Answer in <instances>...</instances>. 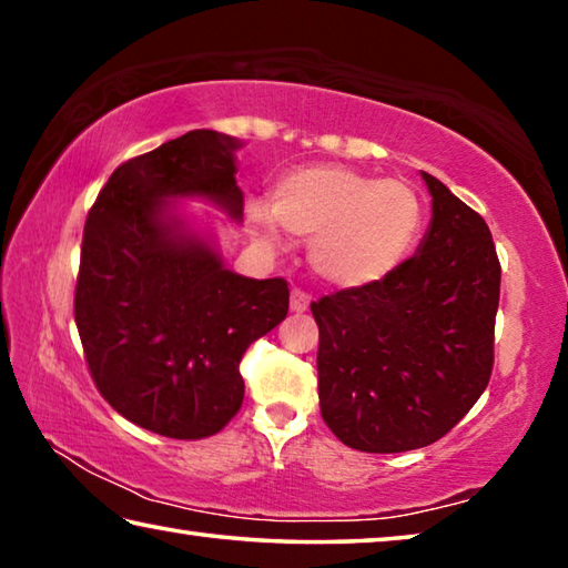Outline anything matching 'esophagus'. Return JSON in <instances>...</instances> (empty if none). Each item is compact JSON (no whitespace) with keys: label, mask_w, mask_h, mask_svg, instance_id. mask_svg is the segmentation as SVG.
Here are the masks:
<instances>
[{"label":"esophagus","mask_w":568,"mask_h":568,"mask_svg":"<svg viewBox=\"0 0 568 568\" xmlns=\"http://www.w3.org/2000/svg\"><path fill=\"white\" fill-rule=\"evenodd\" d=\"M307 307H311V295H307L305 291H295L291 293V311L293 313H305Z\"/></svg>","instance_id":"esophagus-1"}]
</instances>
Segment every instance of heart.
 <instances>
[{
  "instance_id": "obj_1",
  "label": "heart",
  "mask_w": 568,
  "mask_h": 568,
  "mask_svg": "<svg viewBox=\"0 0 568 568\" xmlns=\"http://www.w3.org/2000/svg\"><path fill=\"white\" fill-rule=\"evenodd\" d=\"M273 213L247 207V227L277 247L283 230L307 243V263L323 283L363 287L406 261L423 227V200L406 180H381L343 165L295 168L275 182Z\"/></svg>"
}]
</instances>
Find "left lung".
<instances>
[{"instance_id":"obj_1","label":"left lung","mask_w":568,"mask_h":568,"mask_svg":"<svg viewBox=\"0 0 568 568\" xmlns=\"http://www.w3.org/2000/svg\"><path fill=\"white\" fill-rule=\"evenodd\" d=\"M434 215L416 255L383 281L311 305L328 428L365 454L436 444L486 390L501 263L486 220L420 172Z\"/></svg>"}]
</instances>
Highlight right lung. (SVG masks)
<instances>
[{
	"instance_id": "1",
	"label": "right lung",
	"mask_w": 568,
	"mask_h": 568,
	"mask_svg": "<svg viewBox=\"0 0 568 568\" xmlns=\"http://www.w3.org/2000/svg\"><path fill=\"white\" fill-rule=\"evenodd\" d=\"M237 148L230 134L192 130L122 162L84 223L74 291L84 361L120 416L168 438L227 426L245 396L240 358L287 315L283 277L227 271L170 203L203 197L240 223Z\"/></svg>"
}]
</instances>
